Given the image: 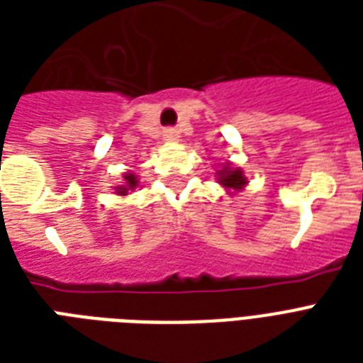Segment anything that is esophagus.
Masks as SVG:
<instances>
[{"label": "esophagus", "mask_w": 363, "mask_h": 363, "mask_svg": "<svg viewBox=\"0 0 363 363\" xmlns=\"http://www.w3.org/2000/svg\"><path fill=\"white\" fill-rule=\"evenodd\" d=\"M164 139L165 141H177V139H179V130H177V128H165Z\"/></svg>", "instance_id": "esophagus-1"}]
</instances>
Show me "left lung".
I'll use <instances>...</instances> for the list:
<instances>
[{"label": "left lung", "mask_w": 363, "mask_h": 363, "mask_svg": "<svg viewBox=\"0 0 363 363\" xmlns=\"http://www.w3.org/2000/svg\"><path fill=\"white\" fill-rule=\"evenodd\" d=\"M216 177H218V182L222 186L228 188V190H241L247 184V177L238 167H230V165H224L220 171H216Z\"/></svg>", "instance_id": "left-lung-1"}]
</instances>
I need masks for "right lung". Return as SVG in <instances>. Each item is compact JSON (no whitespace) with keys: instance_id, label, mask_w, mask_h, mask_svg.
Returning a JSON list of instances; mask_svg holds the SVG:
<instances>
[{"instance_id":"obj_1","label":"right lung","mask_w":363,"mask_h":363,"mask_svg":"<svg viewBox=\"0 0 363 363\" xmlns=\"http://www.w3.org/2000/svg\"><path fill=\"white\" fill-rule=\"evenodd\" d=\"M137 182L139 181H137V177L133 175V173H125L124 184H122V186H116V194H118V196H125L128 190H135Z\"/></svg>"}]
</instances>
